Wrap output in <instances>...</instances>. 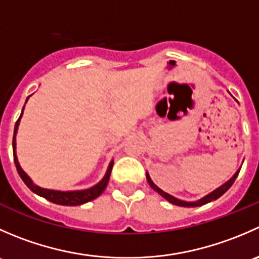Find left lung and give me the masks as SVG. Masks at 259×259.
Instances as JSON below:
<instances>
[{"mask_svg": "<svg viewBox=\"0 0 259 259\" xmlns=\"http://www.w3.org/2000/svg\"><path fill=\"white\" fill-rule=\"evenodd\" d=\"M238 174H239V170L237 171V173L234 174V176L232 177V178L229 179L228 182L224 183V184L222 185V187H219L218 189H215V190H214V192H211L210 194L205 195V197L202 198V199H200V200H197V202H184V200H180V199H178V198H174L173 195H170V194H168V193L163 192V190H161L160 188H158L155 184H154L153 180L150 179V177H149L148 173H146V179H148L149 185H150V187L153 188V189L155 190V192H158L159 194H160L161 197L164 198V199H166L169 203H171V204L179 205V207H200V205L207 204V203L211 202V200H215V199H218L219 197H222V195H223L224 193H226L227 190H228L229 188H231L232 185H233L234 180L237 179Z\"/></svg>", "mask_w": 259, "mask_h": 259, "instance_id": "1", "label": "left lung"}]
</instances>
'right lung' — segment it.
<instances>
[{
    "label": "right lung",
    "instance_id": "add662e5",
    "mask_svg": "<svg viewBox=\"0 0 259 259\" xmlns=\"http://www.w3.org/2000/svg\"><path fill=\"white\" fill-rule=\"evenodd\" d=\"M28 99V98H27ZM23 111V109H22ZM22 115V113H21ZM21 115L18 117V120L16 121V125H15V132H14V140H12V146H14V160H15V165H16V169L18 171V176L21 177V179L25 182V184L32 190L33 193H36L40 197H44L45 199L50 200V202L55 203V204H60V205H80L83 204V203H88L90 200L95 199L98 198L101 193L105 190L106 185H108L109 178H110L111 174V169H113V164L114 161H111L110 165H109L108 170H106L105 177H104L101 182H99L98 184L94 185L93 188L90 189H85V190H75V192H60V190H50V189H44V188L37 187L32 183V180L27 177V174L21 169L20 164H18L17 156H16V151H15V148H16V133H17V127H18V122H20Z\"/></svg>",
    "mask_w": 259,
    "mask_h": 259
}]
</instances>
